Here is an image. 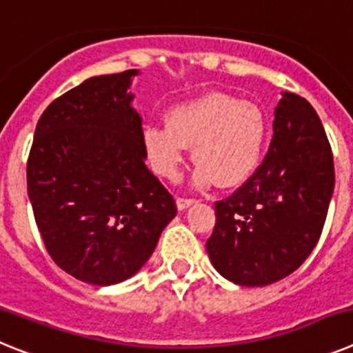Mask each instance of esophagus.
I'll list each match as a JSON object with an SVG mask.
<instances>
[{
	"label": "esophagus",
	"mask_w": 353,
	"mask_h": 353,
	"mask_svg": "<svg viewBox=\"0 0 353 353\" xmlns=\"http://www.w3.org/2000/svg\"><path fill=\"white\" fill-rule=\"evenodd\" d=\"M196 203V199H191V198H179L176 199V208H179L180 212L185 210V208H189L191 205Z\"/></svg>",
	"instance_id": "34e87169"
}]
</instances>
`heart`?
I'll return each instance as SVG.
<instances>
[{"label":"heart","instance_id":"obj_1","mask_svg":"<svg viewBox=\"0 0 353 353\" xmlns=\"http://www.w3.org/2000/svg\"><path fill=\"white\" fill-rule=\"evenodd\" d=\"M141 139L150 166L162 179H179L185 150L192 146L198 164L194 185L217 182L233 187L256 170L267 139V120L254 102L210 92L171 108L166 123H146Z\"/></svg>","mask_w":353,"mask_h":353}]
</instances>
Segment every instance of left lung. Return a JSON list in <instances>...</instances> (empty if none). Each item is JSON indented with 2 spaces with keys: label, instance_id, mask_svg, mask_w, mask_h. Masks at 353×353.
Masks as SVG:
<instances>
[{
  "label": "left lung",
  "instance_id": "left-lung-1",
  "mask_svg": "<svg viewBox=\"0 0 353 353\" xmlns=\"http://www.w3.org/2000/svg\"><path fill=\"white\" fill-rule=\"evenodd\" d=\"M274 136L251 179L215 201L207 252L242 286H265L297 270L322 235L334 192V159L322 121L304 97L285 92Z\"/></svg>",
  "mask_w": 353,
  "mask_h": 353
}]
</instances>
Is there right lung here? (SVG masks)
I'll list each match as a JSON object with an SVG mask.
<instances>
[{
    "instance_id": "right-lung-1",
    "label": "right lung",
    "mask_w": 353,
    "mask_h": 353,
    "mask_svg": "<svg viewBox=\"0 0 353 353\" xmlns=\"http://www.w3.org/2000/svg\"><path fill=\"white\" fill-rule=\"evenodd\" d=\"M138 70L95 76L48 105L28 157V196L46 249L76 279L125 281L152 256L176 205L145 164Z\"/></svg>"
}]
</instances>
